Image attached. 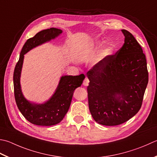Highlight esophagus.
Masks as SVG:
<instances>
[{
  "label": "esophagus",
  "instance_id": "34e87169",
  "mask_svg": "<svg viewBox=\"0 0 157 157\" xmlns=\"http://www.w3.org/2000/svg\"><path fill=\"white\" fill-rule=\"evenodd\" d=\"M88 84H89V79H88V78H86L84 79V82H83V85L85 86H87L88 85Z\"/></svg>",
  "mask_w": 157,
  "mask_h": 157
}]
</instances>
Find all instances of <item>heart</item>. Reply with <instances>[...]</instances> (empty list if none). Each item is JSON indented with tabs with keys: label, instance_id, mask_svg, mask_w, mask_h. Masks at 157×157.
<instances>
[{
	"label": "heart",
	"instance_id": "1",
	"mask_svg": "<svg viewBox=\"0 0 157 157\" xmlns=\"http://www.w3.org/2000/svg\"><path fill=\"white\" fill-rule=\"evenodd\" d=\"M112 50L111 48H105L103 50V52H102V56L103 57H105L107 56H109V55H110V54H112Z\"/></svg>",
	"mask_w": 157,
	"mask_h": 157
}]
</instances>
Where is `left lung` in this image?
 <instances>
[{
	"instance_id": "8db88e82",
	"label": "left lung",
	"mask_w": 157,
	"mask_h": 157,
	"mask_svg": "<svg viewBox=\"0 0 157 157\" xmlns=\"http://www.w3.org/2000/svg\"><path fill=\"white\" fill-rule=\"evenodd\" d=\"M124 44L87 73L89 109L97 123L116 126L136 114L148 82L145 54L133 35L122 30Z\"/></svg>"
}]
</instances>
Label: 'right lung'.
Wrapping results in <instances>:
<instances>
[{"mask_svg":"<svg viewBox=\"0 0 157 157\" xmlns=\"http://www.w3.org/2000/svg\"><path fill=\"white\" fill-rule=\"evenodd\" d=\"M62 33V30L51 28L41 30L33 37L28 39L21 49L19 60L15 67L13 86L15 102L24 118L34 124L52 126L62 121L68 112L74 90L80 86L85 78L84 74L62 76L54 94L44 103L30 102L23 95L20 85V77L24 54L36 46L57 37Z\"/></svg>","mask_w":157,"mask_h":157,"instance_id":"right-lung-1","label":"right lung"}]
</instances>
